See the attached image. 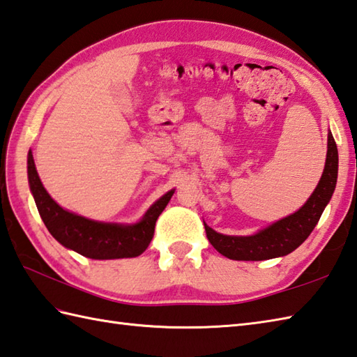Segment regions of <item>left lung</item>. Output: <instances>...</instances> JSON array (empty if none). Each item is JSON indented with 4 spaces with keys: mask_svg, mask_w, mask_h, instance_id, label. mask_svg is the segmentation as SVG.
Here are the masks:
<instances>
[{
    "mask_svg": "<svg viewBox=\"0 0 357 357\" xmlns=\"http://www.w3.org/2000/svg\"><path fill=\"white\" fill-rule=\"evenodd\" d=\"M327 160L322 177L310 199L298 212L276 221L250 236H231L218 234L204 225L206 236L209 243L221 255L236 261H263L276 257L289 255L303 244L314 226L335 192L337 180V148L333 134L328 132Z\"/></svg>",
    "mask_w": 357,
    "mask_h": 357,
    "instance_id": "left-lung-1",
    "label": "left lung"
}]
</instances>
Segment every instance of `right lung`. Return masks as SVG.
Listing matches in <instances>:
<instances>
[{"mask_svg": "<svg viewBox=\"0 0 357 357\" xmlns=\"http://www.w3.org/2000/svg\"><path fill=\"white\" fill-rule=\"evenodd\" d=\"M27 172L30 191L49 232L67 249L93 259L132 258L144 253L154 236L158 215L171 200L174 191L166 192L148 209L145 217L132 226L99 223L71 213L47 194L38 177L33 155L29 153Z\"/></svg>", "mask_w": 357, "mask_h": 357, "instance_id": "obj_1", "label": "right lung"}]
</instances>
